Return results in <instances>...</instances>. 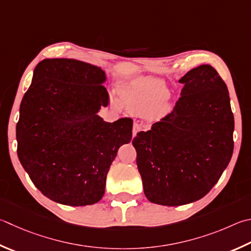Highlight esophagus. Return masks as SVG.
<instances>
[{
	"label": "esophagus",
	"mask_w": 251,
	"mask_h": 251,
	"mask_svg": "<svg viewBox=\"0 0 251 251\" xmlns=\"http://www.w3.org/2000/svg\"><path fill=\"white\" fill-rule=\"evenodd\" d=\"M140 125L139 124H137V123H135L134 124V126H133V136L135 137L136 135H137V133L138 131H140Z\"/></svg>",
	"instance_id": "1"
}]
</instances>
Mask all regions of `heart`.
<instances>
[{"label": "heart", "instance_id": "1", "mask_svg": "<svg viewBox=\"0 0 251 251\" xmlns=\"http://www.w3.org/2000/svg\"><path fill=\"white\" fill-rule=\"evenodd\" d=\"M169 97V91L160 81L141 78L131 82L124 90L122 103L130 111L145 113L162 106Z\"/></svg>", "mask_w": 251, "mask_h": 251}]
</instances>
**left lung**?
<instances>
[{"label": "left lung", "instance_id": "8db88e82", "mask_svg": "<svg viewBox=\"0 0 251 251\" xmlns=\"http://www.w3.org/2000/svg\"><path fill=\"white\" fill-rule=\"evenodd\" d=\"M173 111L133 139L144 193L166 206L205 197L220 180L234 150V115L225 82L209 65L179 80Z\"/></svg>", "mask_w": 251, "mask_h": 251}]
</instances>
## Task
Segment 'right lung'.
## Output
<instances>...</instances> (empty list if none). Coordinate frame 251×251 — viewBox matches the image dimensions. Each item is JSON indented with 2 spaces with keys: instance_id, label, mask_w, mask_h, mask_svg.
<instances>
[{
  "instance_id": "obj_1",
  "label": "right lung",
  "mask_w": 251,
  "mask_h": 251,
  "mask_svg": "<svg viewBox=\"0 0 251 251\" xmlns=\"http://www.w3.org/2000/svg\"><path fill=\"white\" fill-rule=\"evenodd\" d=\"M105 71L75 59H44L22 100L16 125L17 156L36 188L69 206L98 203L133 121L104 122L108 105Z\"/></svg>"
}]
</instances>
